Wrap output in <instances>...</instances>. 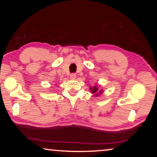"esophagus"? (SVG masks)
<instances>
[{"label": "esophagus", "instance_id": "obj_1", "mask_svg": "<svg viewBox=\"0 0 157 157\" xmlns=\"http://www.w3.org/2000/svg\"><path fill=\"white\" fill-rule=\"evenodd\" d=\"M75 78H76V74L75 73H71V75H70L71 79H75Z\"/></svg>", "mask_w": 157, "mask_h": 157}]
</instances>
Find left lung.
<instances>
[{
	"mask_svg": "<svg viewBox=\"0 0 157 157\" xmlns=\"http://www.w3.org/2000/svg\"><path fill=\"white\" fill-rule=\"evenodd\" d=\"M98 88H97V87H94V88H93V89H91V92L93 93V94H95V93H96L97 91H98ZM101 91H102V90H100V92H101ZM98 94H95V95H98Z\"/></svg>",
	"mask_w": 157,
	"mask_h": 157,
	"instance_id": "8db88e82",
	"label": "left lung"
}]
</instances>
